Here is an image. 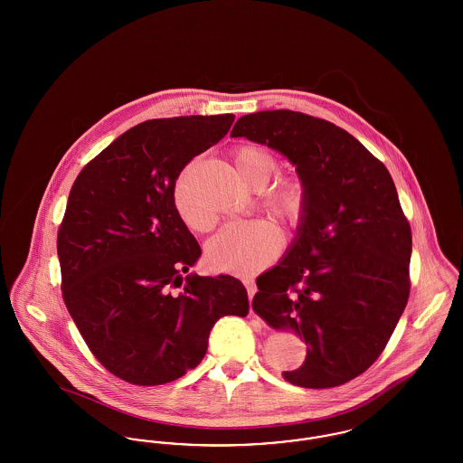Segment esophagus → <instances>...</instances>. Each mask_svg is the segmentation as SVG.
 Listing matches in <instances>:
<instances>
[{"instance_id": "34e87169", "label": "esophagus", "mask_w": 463, "mask_h": 463, "mask_svg": "<svg viewBox=\"0 0 463 463\" xmlns=\"http://www.w3.org/2000/svg\"><path fill=\"white\" fill-rule=\"evenodd\" d=\"M242 283H244V287H246L248 297H250V298H253V295L257 293V285H255V281H253L251 278H246V279H242Z\"/></svg>"}]
</instances>
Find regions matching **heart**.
I'll return each instance as SVG.
<instances>
[{
  "mask_svg": "<svg viewBox=\"0 0 463 463\" xmlns=\"http://www.w3.org/2000/svg\"><path fill=\"white\" fill-rule=\"evenodd\" d=\"M234 168L250 187H261L276 170V157L260 146H242L234 153ZM176 213L182 222L196 232H206L213 225V217L199 212L189 191V170L178 176L174 191ZM260 203L283 221L297 222L302 215L306 191L298 178L285 176L260 189ZM283 244L281 232L267 221L229 222L208 242V264L229 274H253L270 264Z\"/></svg>",
  "mask_w": 463,
  "mask_h": 463,
  "instance_id": "1",
  "label": "heart"
}]
</instances>
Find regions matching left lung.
I'll return each mask as SVG.
<instances>
[{"mask_svg":"<svg viewBox=\"0 0 463 463\" xmlns=\"http://www.w3.org/2000/svg\"><path fill=\"white\" fill-rule=\"evenodd\" d=\"M231 137L285 156L306 191L297 234L257 279L251 307L306 340L289 383L342 385L373 364L408 302L411 229L394 180L351 133L302 112L246 114Z\"/></svg>","mask_w":463,"mask_h":463,"instance_id":"8db88e82","label":"left lung"}]
</instances>
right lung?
I'll return each instance as SVG.
<instances>
[{
    "mask_svg": "<svg viewBox=\"0 0 463 463\" xmlns=\"http://www.w3.org/2000/svg\"><path fill=\"white\" fill-rule=\"evenodd\" d=\"M232 121H144L91 159L69 193L57 238L67 310L102 366L135 385L196 368L213 325L250 310L240 279L187 274L201 248L174 203L184 166Z\"/></svg>",
    "mask_w": 463,
    "mask_h": 463,
    "instance_id": "right-lung-1",
    "label": "right lung"
}]
</instances>
